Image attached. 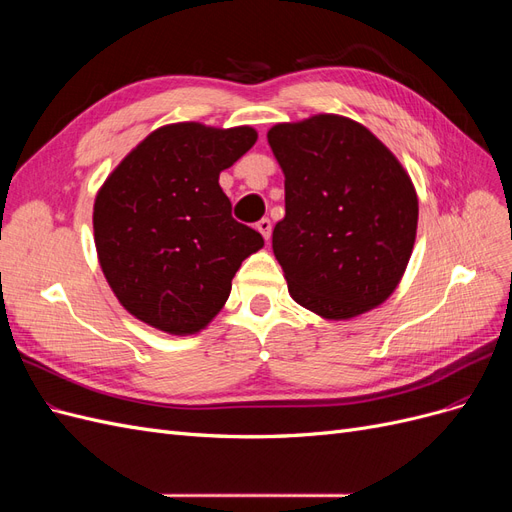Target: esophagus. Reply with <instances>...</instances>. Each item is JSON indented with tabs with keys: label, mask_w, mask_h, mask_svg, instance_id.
<instances>
[{
	"label": "esophagus",
	"mask_w": 512,
	"mask_h": 512,
	"mask_svg": "<svg viewBox=\"0 0 512 512\" xmlns=\"http://www.w3.org/2000/svg\"><path fill=\"white\" fill-rule=\"evenodd\" d=\"M256 228H258L260 235L269 241V237H271V228H273V226H271V220H269V218H262V220H258Z\"/></svg>",
	"instance_id": "1"
}]
</instances>
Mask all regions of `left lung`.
<instances>
[{
	"instance_id": "left-lung-1",
	"label": "left lung",
	"mask_w": 512,
	"mask_h": 512,
	"mask_svg": "<svg viewBox=\"0 0 512 512\" xmlns=\"http://www.w3.org/2000/svg\"><path fill=\"white\" fill-rule=\"evenodd\" d=\"M267 138L286 177L273 254L290 297L329 320L384 303L416 239L418 198L404 166L342 115L277 123Z\"/></svg>"
}]
</instances>
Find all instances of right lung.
Listing matches in <instances>:
<instances>
[{
    "label": "right lung",
    "mask_w": 512,
    "mask_h": 512,
    "mask_svg": "<svg viewBox=\"0 0 512 512\" xmlns=\"http://www.w3.org/2000/svg\"><path fill=\"white\" fill-rule=\"evenodd\" d=\"M256 130L170 123L151 132L96 196L100 267L132 316L192 335L224 307L241 262L265 239L232 218L220 173L256 143Z\"/></svg>",
    "instance_id": "add662e5"
}]
</instances>
